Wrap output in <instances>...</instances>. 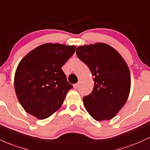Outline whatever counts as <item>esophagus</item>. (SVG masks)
Listing matches in <instances>:
<instances>
[{
	"label": "esophagus",
	"mask_w": 150,
	"mask_h": 150,
	"mask_svg": "<svg viewBox=\"0 0 150 150\" xmlns=\"http://www.w3.org/2000/svg\"><path fill=\"white\" fill-rule=\"evenodd\" d=\"M79 86H80V83H77V84H74V86H73L74 89H77V88L79 87Z\"/></svg>",
	"instance_id": "34e87169"
}]
</instances>
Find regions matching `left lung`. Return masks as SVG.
<instances>
[{
  "mask_svg": "<svg viewBox=\"0 0 150 150\" xmlns=\"http://www.w3.org/2000/svg\"><path fill=\"white\" fill-rule=\"evenodd\" d=\"M76 54L91 70L94 86L83 97L84 105L96 121L111 120L127 102L131 89V75L127 63L107 44L80 46Z\"/></svg>",
  "mask_w": 150,
  "mask_h": 150,
  "instance_id": "1",
  "label": "left lung"
}]
</instances>
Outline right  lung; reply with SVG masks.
Instances as JSON below:
<instances>
[{
	"label": "right lung",
	"mask_w": 150,
	"mask_h": 150,
	"mask_svg": "<svg viewBox=\"0 0 150 150\" xmlns=\"http://www.w3.org/2000/svg\"><path fill=\"white\" fill-rule=\"evenodd\" d=\"M75 46L47 43L23 58L14 75V89L23 109L39 120L59 110L73 88L61 68L75 52Z\"/></svg>",
	"instance_id": "1"
}]
</instances>
